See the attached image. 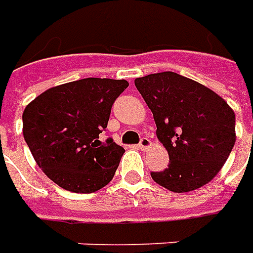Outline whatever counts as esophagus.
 <instances>
[{
    "label": "esophagus",
    "instance_id": "34e87169",
    "mask_svg": "<svg viewBox=\"0 0 253 253\" xmlns=\"http://www.w3.org/2000/svg\"><path fill=\"white\" fill-rule=\"evenodd\" d=\"M151 145L152 142L149 141L148 138H141V141H139V144H138V148L141 149V151H146L148 148H151Z\"/></svg>",
    "mask_w": 253,
    "mask_h": 253
}]
</instances>
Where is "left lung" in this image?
Here are the masks:
<instances>
[{
	"label": "left lung",
	"mask_w": 253,
	"mask_h": 253,
	"mask_svg": "<svg viewBox=\"0 0 253 253\" xmlns=\"http://www.w3.org/2000/svg\"><path fill=\"white\" fill-rule=\"evenodd\" d=\"M135 87L153 114L169 167L151 172L153 181L175 193L204 186L219 172L236 142V115L204 84L175 72L137 78Z\"/></svg>",
	"instance_id": "1"
}]
</instances>
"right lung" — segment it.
Segmentation results:
<instances>
[{
	"mask_svg": "<svg viewBox=\"0 0 253 253\" xmlns=\"http://www.w3.org/2000/svg\"><path fill=\"white\" fill-rule=\"evenodd\" d=\"M125 79L86 78L43 91L23 112V135L35 162L60 188L93 193L112 181L125 149L100 141Z\"/></svg>",
	"mask_w": 253,
	"mask_h": 253,
	"instance_id": "obj_1",
	"label": "right lung"
}]
</instances>
